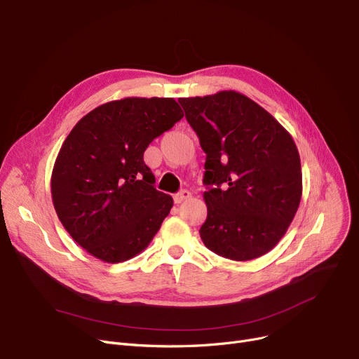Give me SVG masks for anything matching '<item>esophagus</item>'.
Instances as JSON below:
<instances>
[{
  "label": "esophagus",
  "mask_w": 359,
  "mask_h": 359,
  "mask_svg": "<svg viewBox=\"0 0 359 359\" xmlns=\"http://www.w3.org/2000/svg\"><path fill=\"white\" fill-rule=\"evenodd\" d=\"M190 197H191V193H190L189 190H182V191H180L178 194L174 196V200H175L177 204H180V203L185 201L187 198H190Z\"/></svg>",
  "instance_id": "esophagus-1"
}]
</instances>
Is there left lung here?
Segmentation results:
<instances>
[{
  "label": "left lung",
  "mask_w": 359,
  "mask_h": 359,
  "mask_svg": "<svg viewBox=\"0 0 359 359\" xmlns=\"http://www.w3.org/2000/svg\"><path fill=\"white\" fill-rule=\"evenodd\" d=\"M178 100L208 156L204 245L236 262L262 257L282 240L301 201V159L292 135L240 92Z\"/></svg>",
  "instance_id": "8db88e82"
}]
</instances>
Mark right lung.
I'll return each instance as SVG.
<instances>
[{"mask_svg":"<svg viewBox=\"0 0 359 359\" xmlns=\"http://www.w3.org/2000/svg\"><path fill=\"white\" fill-rule=\"evenodd\" d=\"M182 116L172 97H124L95 108L67 135L50 194L62 226L93 257L130 260L161 229L174 200L153 187L143 153Z\"/></svg>","mask_w":359,"mask_h":359,"instance_id":"add662e5","label":"right lung"}]
</instances>
